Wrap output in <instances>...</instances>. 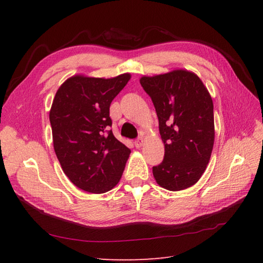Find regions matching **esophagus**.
Masks as SVG:
<instances>
[{
	"instance_id": "obj_1",
	"label": "esophagus",
	"mask_w": 263,
	"mask_h": 263,
	"mask_svg": "<svg viewBox=\"0 0 263 263\" xmlns=\"http://www.w3.org/2000/svg\"><path fill=\"white\" fill-rule=\"evenodd\" d=\"M142 144H143V139L140 137V138H138L137 140L135 141V146L137 147V148H140V147H142Z\"/></svg>"
}]
</instances>
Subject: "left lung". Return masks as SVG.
I'll list each match as a JSON object with an SVG mask.
<instances>
[{
    "instance_id": "8db88e82",
    "label": "left lung",
    "mask_w": 263,
    "mask_h": 263,
    "mask_svg": "<svg viewBox=\"0 0 263 263\" xmlns=\"http://www.w3.org/2000/svg\"><path fill=\"white\" fill-rule=\"evenodd\" d=\"M140 83L154 103L165 146L164 160L153 167L156 182L170 191L194 185L209 164L215 142L208 89L197 74L183 69L143 76Z\"/></svg>"
}]
</instances>
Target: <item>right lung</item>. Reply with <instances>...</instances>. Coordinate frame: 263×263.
<instances>
[{"mask_svg":"<svg viewBox=\"0 0 263 263\" xmlns=\"http://www.w3.org/2000/svg\"><path fill=\"white\" fill-rule=\"evenodd\" d=\"M131 79L77 74L58 89L51 110L53 144L64 174L83 191L105 193L120 182L131 150L109 130V106Z\"/></svg>","mask_w":263,"mask_h":263,"instance_id":"1","label":"right lung"}]
</instances>
